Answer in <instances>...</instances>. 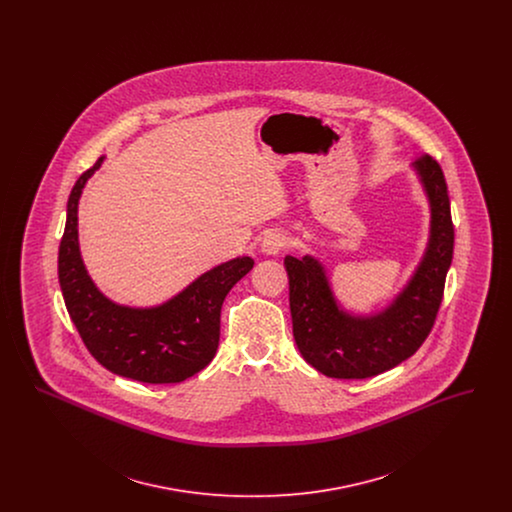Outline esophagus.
<instances>
[{
    "label": "esophagus",
    "instance_id": "34e87169",
    "mask_svg": "<svg viewBox=\"0 0 512 512\" xmlns=\"http://www.w3.org/2000/svg\"><path fill=\"white\" fill-rule=\"evenodd\" d=\"M288 245V238L282 232H268L261 240V251L265 255H278Z\"/></svg>",
    "mask_w": 512,
    "mask_h": 512
}]
</instances>
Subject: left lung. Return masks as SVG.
Returning <instances> with one entry per match:
<instances>
[{
  "label": "left lung",
  "instance_id": "1",
  "mask_svg": "<svg viewBox=\"0 0 512 512\" xmlns=\"http://www.w3.org/2000/svg\"><path fill=\"white\" fill-rule=\"evenodd\" d=\"M430 205V238L411 280L388 307L353 315L336 299L324 265L288 255L293 338L301 357L330 378H370L403 363L428 338L453 259V222L443 172L430 155L413 163Z\"/></svg>",
  "mask_w": 512,
  "mask_h": 512
}]
</instances>
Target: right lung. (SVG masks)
I'll use <instances>...</instances> for the list:
<instances>
[{"label":"right lung","instance_id":"obj_1","mask_svg":"<svg viewBox=\"0 0 512 512\" xmlns=\"http://www.w3.org/2000/svg\"><path fill=\"white\" fill-rule=\"evenodd\" d=\"M105 157L84 172L69 195L59 245V284L71 320L99 365L146 384H176L209 365L220 338V307L253 268L236 257L203 272L190 286L155 307H128L99 292L78 245V201Z\"/></svg>","mask_w":512,"mask_h":512}]
</instances>
